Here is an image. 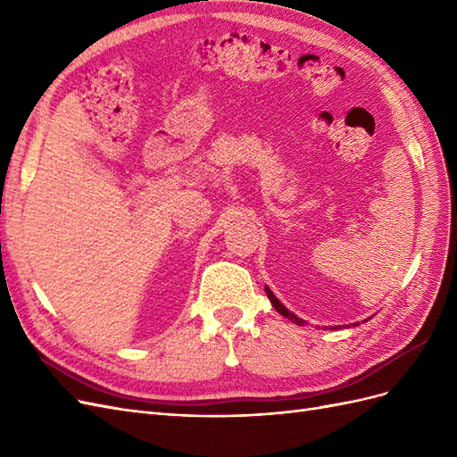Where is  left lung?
Masks as SVG:
<instances>
[{"label":"left lung","mask_w":457,"mask_h":457,"mask_svg":"<svg viewBox=\"0 0 457 457\" xmlns=\"http://www.w3.org/2000/svg\"><path fill=\"white\" fill-rule=\"evenodd\" d=\"M265 292H267V295H269V299H270V303H272V307L276 309V311H278L282 316H286V318H289V320H292V322H295V324H299V326H303V324H305V320H301V318H297L294 312H289L284 305H282V303L278 301V299H276L274 297V294L270 292V289L269 287H265Z\"/></svg>","instance_id":"left-lung-1"}]
</instances>
